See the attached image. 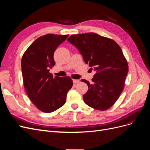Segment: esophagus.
Wrapping results in <instances>:
<instances>
[{
    "instance_id": "esophagus-1",
    "label": "esophagus",
    "mask_w": 150,
    "mask_h": 150,
    "mask_svg": "<svg viewBox=\"0 0 150 150\" xmlns=\"http://www.w3.org/2000/svg\"><path fill=\"white\" fill-rule=\"evenodd\" d=\"M72 81H73L74 84H78L79 83V80H78V79H73Z\"/></svg>"
}]
</instances>
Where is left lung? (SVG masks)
I'll return each mask as SVG.
<instances>
[{
	"label": "left lung",
	"mask_w": 150,
	"mask_h": 150,
	"mask_svg": "<svg viewBox=\"0 0 150 150\" xmlns=\"http://www.w3.org/2000/svg\"><path fill=\"white\" fill-rule=\"evenodd\" d=\"M67 40L96 72L92 84L81 80L88 86L83 95L84 103L98 110H108L120 97L128 72V62L121 47L112 39L93 33L72 35Z\"/></svg>",
	"instance_id": "left-lung-1"
}]
</instances>
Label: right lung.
I'll return each instance as SVG.
<instances>
[{"instance_id":"1","label":"right lung","mask_w":150,"mask_h":150,"mask_svg":"<svg viewBox=\"0 0 150 150\" xmlns=\"http://www.w3.org/2000/svg\"><path fill=\"white\" fill-rule=\"evenodd\" d=\"M69 35L46 34L36 39L26 50L21 61L25 91L40 111L51 112L62 106L73 83L70 77L61 78L49 72L55 65L54 53Z\"/></svg>"}]
</instances>
